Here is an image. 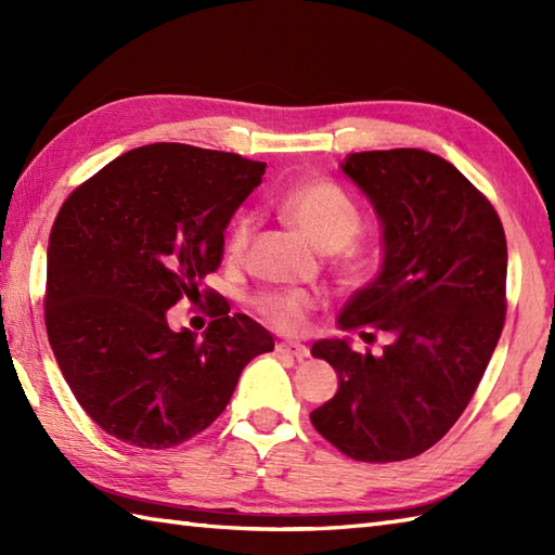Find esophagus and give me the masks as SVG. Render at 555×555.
Returning a JSON list of instances; mask_svg holds the SVG:
<instances>
[{"label": "esophagus", "instance_id": "1", "mask_svg": "<svg viewBox=\"0 0 555 555\" xmlns=\"http://www.w3.org/2000/svg\"><path fill=\"white\" fill-rule=\"evenodd\" d=\"M276 352H281V356H288V358H296V360H302L310 356V350L302 344H296V340H279Z\"/></svg>", "mask_w": 555, "mask_h": 555}]
</instances>
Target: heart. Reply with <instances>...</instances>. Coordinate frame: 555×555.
<instances>
[{
    "instance_id": "1",
    "label": "heart",
    "mask_w": 555,
    "mask_h": 555,
    "mask_svg": "<svg viewBox=\"0 0 555 555\" xmlns=\"http://www.w3.org/2000/svg\"><path fill=\"white\" fill-rule=\"evenodd\" d=\"M279 209L308 238L317 250L328 253L338 276L348 286H358L370 274L372 250L360 241L362 215L344 188L332 179H310L286 188L276 199ZM253 217L238 211L227 229L229 257H241L250 241ZM253 310L279 332L298 334L308 326L310 312L317 308L314 296L305 291H271L259 293L253 300Z\"/></svg>"
}]
</instances>
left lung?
Here are the masks:
<instances>
[{
	"mask_svg": "<svg viewBox=\"0 0 555 555\" xmlns=\"http://www.w3.org/2000/svg\"><path fill=\"white\" fill-rule=\"evenodd\" d=\"M344 171L384 223V267L338 324L386 346L317 340L338 391L310 420L344 455L396 463L441 441L473 400L503 332L508 245L489 197L431 152H356Z\"/></svg>",
	"mask_w": 555,
	"mask_h": 555,
	"instance_id": "1",
	"label": "left lung"
}]
</instances>
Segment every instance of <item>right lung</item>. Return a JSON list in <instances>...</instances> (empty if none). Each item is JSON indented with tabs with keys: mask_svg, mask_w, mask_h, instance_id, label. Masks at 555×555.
Wrapping results in <instances>:
<instances>
[{
	"mask_svg": "<svg viewBox=\"0 0 555 555\" xmlns=\"http://www.w3.org/2000/svg\"><path fill=\"white\" fill-rule=\"evenodd\" d=\"M264 162L181 143L135 147L70 193L47 247L44 326L80 408L138 448L179 446L229 405L243 367L274 338L199 291L223 229ZM205 295V337L176 335L166 310Z\"/></svg>",
	"mask_w": 555,
	"mask_h": 555,
	"instance_id": "obj_1",
	"label": "right lung"
}]
</instances>
